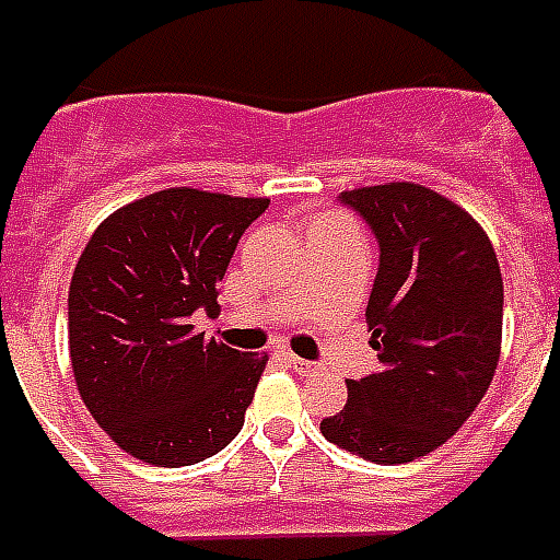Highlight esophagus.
Masks as SVG:
<instances>
[{
	"instance_id": "obj_1",
	"label": "esophagus",
	"mask_w": 560,
	"mask_h": 560,
	"mask_svg": "<svg viewBox=\"0 0 560 560\" xmlns=\"http://www.w3.org/2000/svg\"><path fill=\"white\" fill-rule=\"evenodd\" d=\"M288 362H291L293 371H296V374H302V376L317 374V368H320V364H317V362H308V359H300V355H291Z\"/></svg>"
}]
</instances>
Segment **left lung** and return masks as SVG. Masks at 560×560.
Listing matches in <instances>:
<instances>
[{
    "mask_svg": "<svg viewBox=\"0 0 560 560\" xmlns=\"http://www.w3.org/2000/svg\"><path fill=\"white\" fill-rule=\"evenodd\" d=\"M341 201L380 243L364 312L380 371L347 383V404L320 433L397 466L445 445L490 388L504 308L499 258L487 231L428 186H362Z\"/></svg>",
    "mask_w": 560,
    "mask_h": 560,
    "instance_id": "8db88e82",
    "label": "left lung"
}]
</instances>
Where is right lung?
<instances>
[{"mask_svg":"<svg viewBox=\"0 0 560 560\" xmlns=\"http://www.w3.org/2000/svg\"><path fill=\"white\" fill-rule=\"evenodd\" d=\"M269 198L160 189L91 234L68 293L70 364L112 442L151 466H192L237 436L267 353L196 329L217 308L243 231Z\"/></svg>","mask_w":560,"mask_h":560,"instance_id":"add662e5","label":"right lung"}]
</instances>
